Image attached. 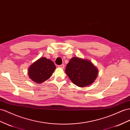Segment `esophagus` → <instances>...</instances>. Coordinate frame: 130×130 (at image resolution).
I'll return each instance as SVG.
<instances>
[{
	"mask_svg": "<svg viewBox=\"0 0 130 130\" xmlns=\"http://www.w3.org/2000/svg\"><path fill=\"white\" fill-rule=\"evenodd\" d=\"M58 67L59 68H64V65L63 64H61V65H59L58 66Z\"/></svg>",
	"mask_w": 130,
	"mask_h": 130,
	"instance_id": "1",
	"label": "esophagus"
}]
</instances>
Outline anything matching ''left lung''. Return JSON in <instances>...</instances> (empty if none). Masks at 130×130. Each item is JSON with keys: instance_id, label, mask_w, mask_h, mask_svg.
<instances>
[{"instance_id": "8db88e82", "label": "left lung", "mask_w": 130, "mask_h": 130, "mask_svg": "<svg viewBox=\"0 0 130 130\" xmlns=\"http://www.w3.org/2000/svg\"><path fill=\"white\" fill-rule=\"evenodd\" d=\"M65 72L71 81L79 87L92 84L97 78L98 71L92 63L78 57H73L67 64Z\"/></svg>"}]
</instances>
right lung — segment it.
I'll use <instances>...</instances> for the list:
<instances>
[{
    "instance_id": "add662e5",
    "label": "right lung",
    "mask_w": 130,
    "mask_h": 130,
    "mask_svg": "<svg viewBox=\"0 0 130 130\" xmlns=\"http://www.w3.org/2000/svg\"><path fill=\"white\" fill-rule=\"evenodd\" d=\"M55 69L56 66L51 60L41 57L30 66L28 75L33 82L40 84L50 78Z\"/></svg>"
}]
</instances>
